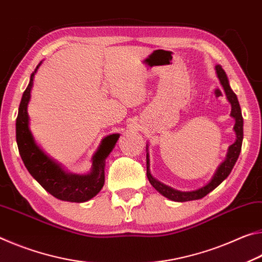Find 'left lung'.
Here are the masks:
<instances>
[{
  "label": "left lung",
  "mask_w": 262,
  "mask_h": 262,
  "mask_svg": "<svg viewBox=\"0 0 262 262\" xmlns=\"http://www.w3.org/2000/svg\"><path fill=\"white\" fill-rule=\"evenodd\" d=\"M216 73L218 79L221 81V84L223 89H224L226 98L230 102L231 104V117L234 118V126L233 130L235 132V141L229 147L228 154H226L225 160L222 162L218 167L215 175L211 179L207 186H204L202 188L197 190H192V191H180L177 189H173L166 184L161 183L160 181H158L157 179H154L152 177L151 171H149V156L148 152L146 154V166H147V179L149 183L156 188V189L160 192L161 195H164L167 199H169L171 201H175V202H187V201H194V200H200L204 197L205 195H208L210 191H212L216 187L220 186V184L224 181V180L229 177V174L232 170L233 166L235 164V161L238 160V157L240 154V151H242V144H243V137H244V130H243V125H244V121H243V115H242V109H240L239 102L237 95L233 93L232 89L230 87L228 76H226L224 70H223L222 66L217 65L216 67ZM148 148V146H147ZM146 148V151L148 149Z\"/></svg>",
  "instance_id": "1"
}]
</instances>
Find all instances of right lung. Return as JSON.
Masks as SVG:
<instances>
[{"mask_svg": "<svg viewBox=\"0 0 262 262\" xmlns=\"http://www.w3.org/2000/svg\"><path fill=\"white\" fill-rule=\"evenodd\" d=\"M41 63V61H40ZM40 63L30 76V82L23 93L16 119V141L20 158L29 173L38 183L57 199L67 202H85L96 196L104 184L105 159L119 138L118 134L110 135L102 140L93 157L91 173L78 175L67 173L58 162L51 159L36 144L29 128L28 104L31 97L33 78Z\"/></svg>", "mask_w": 262, "mask_h": 262, "instance_id": "right-lung-1", "label": "right lung"}]
</instances>
